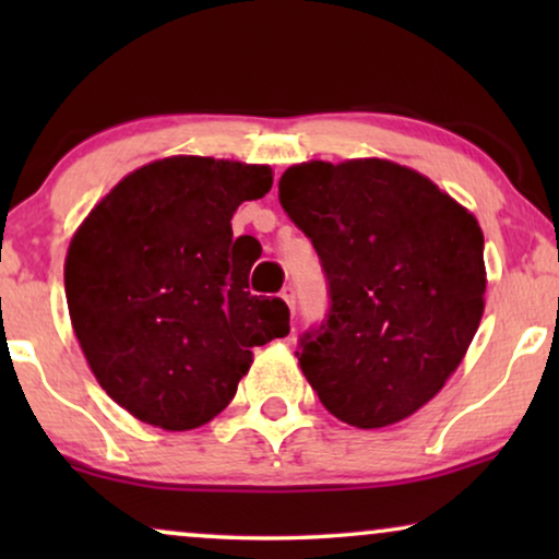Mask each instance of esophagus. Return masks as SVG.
<instances>
[{
  "label": "esophagus",
  "instance_id": "esophagus-1",
  "mask_svg": "<svg viewBox=\"0 0 559 559\" xmlns=\"http://www.w3.org/2000/svg\"><path fill=\"white\" fill-rule=\"evenodd\" d=\"M280 297L289 305V310H295V287H293V285H285V287H282Z\"/></svg>",
  "mask_w": 559,
  "mask_h": 559
}]
</instances>
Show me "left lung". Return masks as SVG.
<instances>
[{
	"instance_id": "1",
	"label": "left lung",
	"mask_w": 559,
	"mask_h": 559,
	"mask_svg": "<svg viewBox=\"0 0 559 559\" xmlns=\"http://www.w3.org/2000/svg\"><path fill=\"white\" fill-rule=\"evenodd\" d=\"M280 203L328 282L323 323L297 346L305 379L361 430L409 417L457 369L484 316L478 221L389 159L293 165Z\"/></svg>"
}]
</instances>
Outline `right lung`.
I'll return each mask as SVG.
<instances>
[{
  "mask_svg": "<svg viewBox=\"0 0 559 559\" xmlns=\"http://www.w3.org/2000/svg\"><path fill=\"white\" fill-rule=\"evenodd\" d=\"M272 188L266 165L165 157L127 175L75 231L66 297L114 402L163 430L226 409L251 348L289 333L280 297L249 293L231 218Z\"/></svg>",
  "mask_w": 559,
  "mask_h": 559,
  "instance_id": "add662e5",
  "label": "right lung"
}]
</instances>
